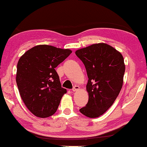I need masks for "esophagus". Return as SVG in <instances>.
<instances>
[{"label":"esophagus","mask_w":147,"mask_h":147,"mask_svg":"<svg viewBox=\"0 0 147 147\" xmlns=\"http://www.w3.org/2000/svg\"><path fill=\"white\" fill-rule=\"evenodd\" d=\"M79 89H80V87H79L78 86H74V88L72 89V90H73V92H76V91L78 90Z\"/></svg>","instance_id":"obj_1"}]
</instances>
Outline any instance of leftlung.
<instances>
[{
    "label": "left lung",
    "instance_id": "8db88e82",
    "mask_svg": "<svg viewBox=\"0 0 147 147\" xmlns=\"http://www.w3.org/2000/svg\"><path fill=\"white\" fill-rule=\"evenodd\" d=\"M83 62L88 82L86 90L89 99L80 112L89 118H97L113 104L122 88L125 73L121 53L105 43L94 44L76 50Z\"/></svg>",
    "mask_w": 147,
    "mask_h": 147
}]
</instances>
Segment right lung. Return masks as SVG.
<instances>
[{"label":"right lung","mask_w":147,"mask_h":147,"mask_svg":"<svg viewBox=\"0 0 147 147\" xmlns=\"http://www.w3.org/2000/svg\"><path fill=\"white\" fill-rule=\"evenodd\" d=\"M71 53L69 49L43 44L27 50L20 58L16 83L23 103L37 117L53 115L67 93L55 68Z\"/></svg>","instance_id":"obj_1"}]
</instances>
